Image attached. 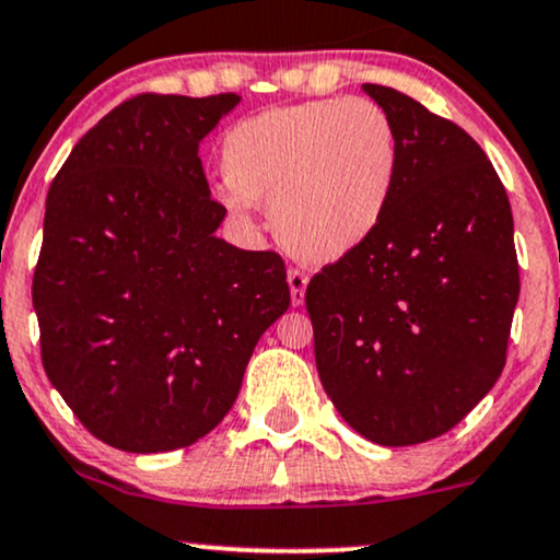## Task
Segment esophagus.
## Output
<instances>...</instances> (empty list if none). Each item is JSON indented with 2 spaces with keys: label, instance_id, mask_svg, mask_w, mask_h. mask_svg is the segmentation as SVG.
I'll return each instance as SVG.
<instances>
[{
  "label": "esophagus",
  "instance_id": "1",
  "mask_svg": "<svg viewBox=\"0 0 560 560\" xmlns=\"http://www.w3.org/2000/svg\"><path fill=\"white\" fill-rule=\"evenodd\" d=\"M289 281V294H292V305L300 307L305 302V289H307V276L298 271V268H289L287 273Z\"/></svg>",
  "mask_w": 560,
  "mask_h": 560
}]
</instances>
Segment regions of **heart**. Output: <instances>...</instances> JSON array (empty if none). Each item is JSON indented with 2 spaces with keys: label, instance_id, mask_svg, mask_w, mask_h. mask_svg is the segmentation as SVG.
<instances>
[{
  "label": "heart",
  "instance_id": "b5f03b06",
  "mask_svg": "<svg viewBox=\"0 0 560 560\" xmlns=\"http://www.w3.org/2000/svg\"><path fill=\"white\" fill-rule=\"evenodd\" d=\"M221 170L229 213L271 203L273 234L294 258L334 262L381 226L399 179V140L373 101H305L234 125Z\"/></svg>",
  "mask_w": 560,
  "mask_h": 560
}]
</instances>
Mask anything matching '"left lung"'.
Returning <instances> with one entry per match:
<instances>
[{
    "label": "left lung",
    "instance_id": "left-lung-1",
    "mask_svg": "<svg viewBox=\"0 0 560 560\" xmlns=\"http://www.w3.org/2000/svg\"><path fill=\"white\" fill-rule=\"evenodd\" d=\"M394 122L399 179L365 245L310 279L315 365L378 446L448 433L506 365L518 300L509 195L480 145L420 101L365 83Z\"/></svg>",
    "mask_w": 560,
    "mask_h": 560
}]
</instances>
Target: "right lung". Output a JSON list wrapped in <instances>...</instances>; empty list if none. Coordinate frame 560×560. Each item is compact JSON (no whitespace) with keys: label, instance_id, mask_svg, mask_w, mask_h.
Segmentation results:
<instances>
[{"label":"right lung","instance_id":"1","mask_svg":"<svg viewBox=\"0 0 560 560\" xmlns=\"http://www.w3.org/2000/svg\"><path fill=\"white\" fill-rule=\"evenodd\" d=\"M237 104V93L135 96L51 182L33 273L44 370L119 451L161 454L211 433L289 307L279 255L215 237L226 208L198 148Z\"/></svg>","mask_w":560,"mask_h":560}]
</instances>
